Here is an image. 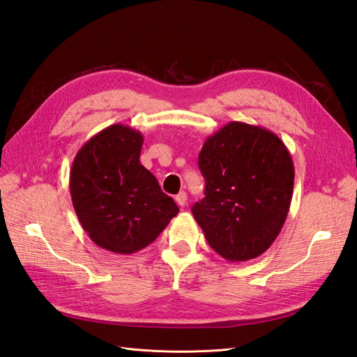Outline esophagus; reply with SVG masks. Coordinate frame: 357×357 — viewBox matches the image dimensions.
Wrapping results in <instances>:
<instances>
[{
    "instance_id": "1",
    "label": "esophagus",
    "mask_w": 357,
    "mask_h": 357,
    "mask_svg": "<svg viewBox=\"0 0 357 357\" xmlns=\"http://www.w3.org/2000/svg\"><path fill=\"white\" fill-rule=\"evenodd\" d=\"M176 202H177V205H180V207H183V205L186 204V201H188V195H186V192H180V193H177L176 195Z\"/></svg>"
}]
</instances>
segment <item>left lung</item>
Listing matches in <instances>:
<instances>
[{
	"mask_svg": "<svg viewBox=\"0 0 357 357\" xmlns=\"http://www.w3.org/2000/svg\"><path fill=\"white\" fill-rule=\"evenodd\" d=\"M205 197L192 207L213 250L231 262L266 252L286 222L295 168L287 147L262 126L229 122L199 152Z\"/></svg>",
	"mask_w": 357,
	"mask_h": 357,
	"instance_id": "obj_1",
	"label": "left lung"
}]
</instances>
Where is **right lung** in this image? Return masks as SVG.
Masks as SVG:
<instances>
[{
    "instance_id": "1",
    "label": "right lung",
    "mask_w": 357,
    "mask_h": 357,
    "mask_svg": "<svg viewBox=\"0 0 357 357\" xmlns=\"http://www.w3.org/2000/svg\"><path fill=\"white\" fill-rule=\"evenodd\" d=\"M144 137L122 123L86 142L70 172L73 207L89 238L117 255L152 244L177 215L174 199L139 164Z\"/></svg>"
}]
</instances>
